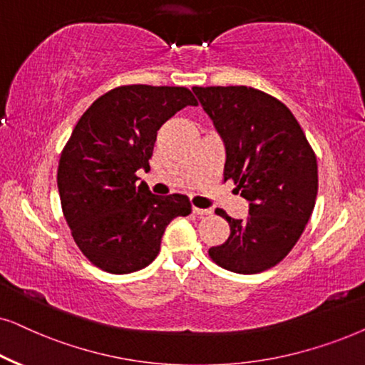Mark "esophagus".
Returning a JSON list of instances; mask_svg holds the SVG:
<instances>
[{"label":"esophagus","instance_id":"1","mask_svg":"<svg viewBox=\"0 0 365 365\" xmlns=\"http://www.w3.org/2000/svg\"><path fill=\"white\" fill-rule=\"evenodd\" d=\"M192 212L196 216H207V215H211V210H201V207L192 206Z\"/></svg>","mask_w":365,"mask_h":365}]
</instances>
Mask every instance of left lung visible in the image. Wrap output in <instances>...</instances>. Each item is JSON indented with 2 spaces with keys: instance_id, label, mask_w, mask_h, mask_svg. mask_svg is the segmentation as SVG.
<instances>
[{
  "instance_id": "left-lung-1",
  "label": "left lung",
  "mask_w": 365,
  "mask_h": 365,
  "mask_svg": "<svg viewBox=\"0 0 365 365\" xmlns=\"http://www.w3.org/2000/svg\"><path fill=\"white\" fill-rule=\"evenodd\" d=\"M226 149L225 181L250 202L246 220L223 216L230 236L210 248L215 263L253 275L290 253L314 211L319 171L314 149L285 103L252 87H192Z\"/></svg>"
}]
</instances>
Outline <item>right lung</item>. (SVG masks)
Returning a JSON list of instances; mask_svg holds the SVG:
<instances>
[{
	"label": "right lung",
	"instance_id": "obj_1",
	"mask_svg": "<svg viewBox=\"0 0 365 365\" xmlns=\"http://www.w3.org/2000/svg\"><path fill=\"white\" fill-rule=\"evenodd\" d=\"M187 106L197 102L186 87H117L85 110L61 150L63 216L80 252L103 272L148 267L165 226L191 212L187 196H155L135 174L149 171L160 125Z\"/></svg>",
	"mask_w": 365,
	"mask_h": 365
}]
</instances>
